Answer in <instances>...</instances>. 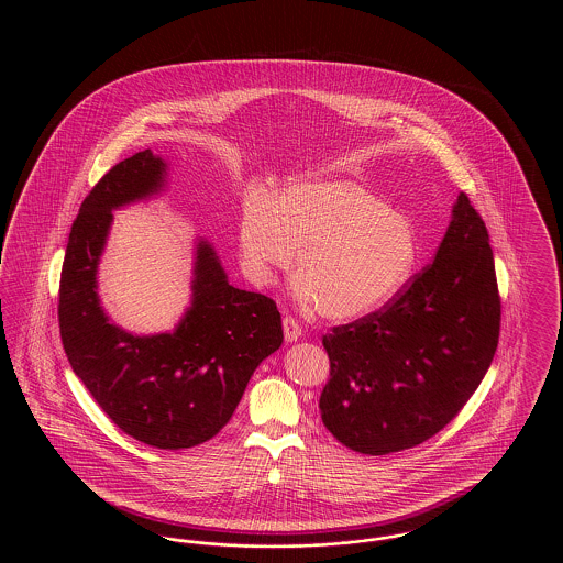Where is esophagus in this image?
<instances>
[{
	"mask_svg": "<svg viewBox=\"0 0 563 563\" xmlns=\"http://www.w3.org/2000/svg\"><path fill=\"white\" fill-rule=\"evenodd\" d=\"M283 331H285L287 342H297L301 338V327H299V322L295 321L294 317L283 319Z\"/></svg>",
	"mask_w": 563,
	"mask_h": 563,
	"instance_id": "obj_1",
	"label": "esophagus"
}]
</instances>
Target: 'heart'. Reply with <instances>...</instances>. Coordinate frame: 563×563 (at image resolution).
I'll return each mask as SVG.
<instances>
[{"mask_svg": "<svg viewBox=\"0 0 563 563\" xmlns=\"http://www.w3.org/2000/svg\"><path fill=\"white\" fill-rule=\"evenodd\" d=\"M295 251V297L322 319L354 321L399 294L418 262L413 223L349 179H295L242 205L239 257L255 287L276 283Z\"/></svg>", "mask_w": 563, "mask_h": 563, "instance_id": "b5f03b06", "label": "heart"}]
</instances>
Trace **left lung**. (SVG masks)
Here are the masks:
<instances>
[{"instance_id":"8db88e82","label":"left lung","mask_w":563,"mask_h":563,"mask_svg":"<svg viewBox=\"0 0 563 563\" xmlns=\"http://www.w3.org/2000/svg\"><path fill=\"white\" fill-rule=\"evenodd\" d=\"M500 335L489 234L460 194L434 262L382 310L322 338L321 418L350 450L384 455L448 427L487 374Z\"/></svg>"}]
</instances>
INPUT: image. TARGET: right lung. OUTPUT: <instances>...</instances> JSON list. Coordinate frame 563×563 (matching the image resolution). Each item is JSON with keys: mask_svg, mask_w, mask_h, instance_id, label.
Here are the masks:
<instances>
[{"mask_svg": "<svg viewBox=\"0 0 563 563\" xmlns=\"http://www.w3.org/2000/svg\"><path fill=\"white\" fill-rule=\"evenodd\" d=\"M166 162L152 150L115 164L84 198L58 289L63 349L111 422L158 450H186L223 429L253 372L283 344L276 303L228 283L213 244L196 241L191 303L168 333L134 335L109 321L99 262L113 211L161 194Z\"/></svg>", "mask_w": 563, "mask_h": 563, "instance_id": "right-lung-1", "label": "right lung"}]
</instances>
